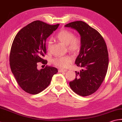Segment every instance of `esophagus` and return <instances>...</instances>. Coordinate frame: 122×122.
<instances>
[{
  "label": "esophagus",
  "instance_id": "1",
  "mask_svg": "<svg viewBox=\"0 0 122 122\" xmlns=\"http://www.w3.org/2000/svg\"><path fill=\"white\" fill-rule=\"evenodd\" d=\"M66 71H67V70H62V69H59V70H58V72L59 73L66 72Z\"/></svg>",
  "mask_w": 122,
  "mask_h": 122
}]
</instances>
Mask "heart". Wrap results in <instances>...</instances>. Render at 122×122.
<instances>
[{"label":"heart","instance_id":"heart-1","mask_svg":"<svg viewBox=\"0 0 122 122\" xmlns=\"http://www.w3.org/2000/svg\"><path fill=\"white\" fill-rule=\"evenodd\" d=\"M57 39L59 42L67 46L68 50L76 52L80 50L81 47V41L77 36H74V34L72 31L63 30L58 33ZM52 41H48L47 48L49 50L51 48ZM73 61V57L71 56L57 57L52 59V62L55 65L61 68H66L70 65Z\"/></svg>","mask_w":122,"mask_h":122}]
</instances>
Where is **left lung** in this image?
I'll return each instance as SVG.
<instances>
[{"label":"left lung","instance_id":"1","mask_svg":"<svg viewBox=\"0 0 122 122\" xmlns=\"http://www.w3.org/2000/svg\"><path fill=\"white\" fill-rule=\"evenodd\" d=\"M75 30L81 36V47L75 60L76 77L70 82L72 90L85 97L97 90L104 81L108 67V53L105 41L98 32L86 23L75 21L65 25Z\"/></svg>","mask_w":122,"mask_h":122}]
</instances>
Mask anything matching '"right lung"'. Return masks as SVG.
<instances>
[{
  "label": "right lung",
  "mask_w": 122,
  "mask_h": 122,
  "mask_svg": "<svg viewBox=\"0 0 122 122\" xmlns=\"http://www.w3.org/2000/svg\"><path fill=\"white\" fill-rule=\"evenodd\" d=\"M59 25L35 20L20 30L14 39L10 56L11 71L18 85L27 93L36 95L42 91L58 72L51 66L39 70L37 64H47L42 58L46 53V41Z\"/></svg>",
  "instance_id": "add662e5"
}]
</instances>
